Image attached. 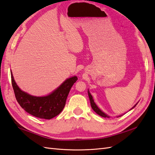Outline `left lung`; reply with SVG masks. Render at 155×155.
Wrapping results in <instances>:
<instances>
[{
    "label": "left lung",
    "mask_w": 155,
    "mask_h": 155,
    "mask_svg": "<svg viewBox=\"0 0 155 155\" xmlns=\"http://www.w3.org/2000/svg\"><path fill=\"white\" fill-rule=\"evenodd\" d=\"M88 95H89V100H90V103H91V106L93 110L95 111L97 114H99V116H101L102 117H104V118H109L108 116H107L106 114H104L103 112H102L100 110V109L98 108V107L97 106L96 104L95 103V102H94V100L93 99L92 95H91V93H89V91H88ZM135 106H136V104H135L133 108H134Z\"/></svg>",
    "instance_id": "1"
}]
</instances>
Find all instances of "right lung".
<instances>
[{"instance_id":"1","label":"right lung","mask_w":155,"mask_h":155,"mask_svg":"<svg viewBox=\"0 0 155 155\" xmlns=\"http://www.w3.org/2000/svg\"><path fill=\"white\" fill-rule=\"evenodd\" d=\"M10 73L12 85L19 104L29 114L46 120L54 118L62 112L71 87L78 80L76 76L67 79L50 95L45 97H34L22 91L15 82L12 71Z\"/></svg>"}]
</instances>
